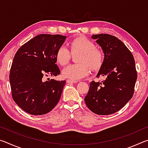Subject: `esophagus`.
<instances>
[{"label":"esophagus","instance_id":"obj_1","mask_svg":"<svg viewBox=\"0 0 148 148\" xmlns=\"http://www.w3.org/2000/svg\"><path fill=\"white\" fill-rule=\"evenodd\" d=\"M67 83H69V84H74V83H77V81L76 80H72V79H67L66 80Z\"/></svg>","mask_w":148,"mask_h":148}]
</instances>
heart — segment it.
Listing matches in <instances>:
<instances>
[{"mask_svg": "<svg viewBox=\"0 0 148 148\" xmlns=\"http://www.w3.org/2000/svg\"><path fill=\"white\" fill-rule=\"evenodd\" d=\"M72 53L79 52L77 58L79 63L69 65L62 70V75L65 78L77 80L83 78L89 74L91 69L100 68L102 63L103 55L99 49L95 47L93 42L86 36H80L72 40L70 42ZM71 59V51L66 46L62 45L57 49L56 59L61 66L69 63Z\"/></svg>", "mask_w": 148, "mask_h": 148, "instance_id": "b5f03b06", "label": "heart"}]
</instances>
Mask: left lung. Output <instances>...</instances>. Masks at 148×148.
I'll return each instance as SVG.
<instances>
[{"label":"left lung","instance_id":"8db88e82","mask_svg":"<svg viewBox=\"0 0 148 148\" xmlns=\"http://www.w3.org/2000/svg\"><path fill=\"white\" fill-rule=\"evenodd\" d=\"M91 38L103 50L104 59L97 77L101 82L92 81L85 102L98 115H110L121 110L133 96L137 79L134 57L127 46L116 36L93 34Z\"/></svg>","mask_w":148,"mask_h":148}]
</instances>
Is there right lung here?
I'll list each match as a JSON object with an SVG mask.
<instances>
[{"label": "right lung", "instance_id": "right-lung-1", "mask_svg": "<svg viewBox=\"0 0 148 148\" xmlns=\"http://www.w3.org/2000/svg\"><path fill=\"white\" fill-rule=\"evenodd\" d=\"M66 38L60 34H39L15 55L10 72L12 98L29 114H47L59 101L66 81H46L45 77L61 73L56 53Z\"/></svg>", "mask_w": 148, "mask_h": 148}]
</instances>
